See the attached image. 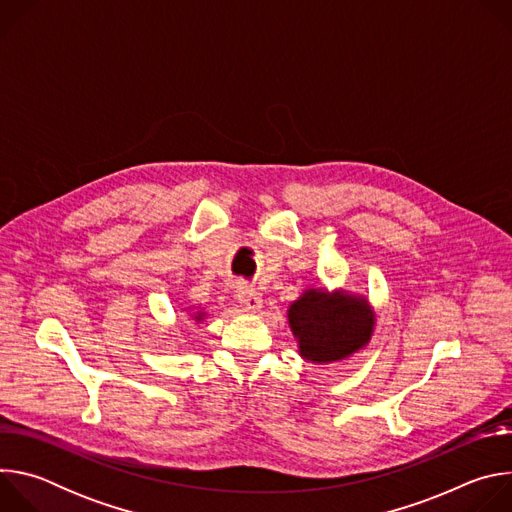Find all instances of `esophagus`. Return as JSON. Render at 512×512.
<instances>
[{
  "instance_id": "esophagus-1",
  "label": "esophagus",
  "mask_w": 512,
  "mask_h": 512,
  "mask_svg": "<svg viewBox=\"0 0 512 512\" xmlns=\"http://www.w3.org/2000/svg\"><path fill=\"white\" fill-rule=\"evenodd\" d=\"M237 302H239L247 312H257V310L261 308V304H263L261 296L257 294L255 289H251V287H239V291H237Z\"/></svg>"
}]
</instances>
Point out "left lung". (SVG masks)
Instances as JSON below:
<instances>
[{"label":"left lung","mask_w":512,"mask_h":512,"mask_svg":"<svg viewBox=\"0 0 512 512\" xmlns=\"http://www.w3.org/2000/svg\"><path fill=\"white\" fill-rule=\"evenodd\" d=\"M287 318L300 354L312 362L346 358L371 340L375 326L367 300L324 289H308L289 306Z\"/></svg>","instance_id":"obj_1"}]
</instances>
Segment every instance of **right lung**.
Here are the masks:
<instances>
[{
  "label": "right lung",
  "instance_id": "right-lung-1",
  "mask_svg": "<svg viewBox=\"0 0 512 512\" xmlns=\"http://www.w3.org/2000/svg\"><path fill=\"white\" fill-rule=\"evenodd\" d=\"M202 316H204V314H198V316H194V318H196V320H202Z\"/></svg>",
  "mask_w": 512,
  "mask_h": 512
}]
</instances>
